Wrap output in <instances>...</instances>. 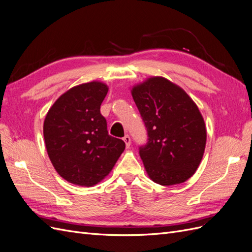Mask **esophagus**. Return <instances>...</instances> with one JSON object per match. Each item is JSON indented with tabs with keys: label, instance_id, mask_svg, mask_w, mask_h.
<instances>
[{
	"label": "esophagus",
	"instance_id": "esophagus-1",
	"mask_svg": "<svg viewBox=\"0 0 252 252\" xmlns=\"http://www.w3.org/2000/svg\"><path fill=\"white\" fill-rule=\"evenodd\" d=\"M123 140H124V142H125V144H126V147H127V148H128L129 146H130V144H131L130 136H129V135H125L124 138H123Z\"/></svg>",
	"mask_w": 252,
	"mask_h": 252
}]
</instances>
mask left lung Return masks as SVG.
<instances>
[{
    "label": "left lung",
    "mask_w": 252,
    "mask_h": 252,
    "mask_svg": "<svg viewBox=\"0 0 252 252\" xmlns=\"http://www.w3.org/2000/svg\"><path fill=\"white\" fill-rule=\"evenodd\" d=\"M148 142L140 157L148 177L163 186L184 183L199 167L206 146L205 122L196 104L177 84L151 77L131 89Z\"/></svg>",
    "instance_id": "8db88e82"
}]
</instances>
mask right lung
Listing matches in <instances>:
<instances>
[{"label":"right lung","instance_id":"obj_1","mask_svg":"<svg viewBox=\"0 0 252 252\" xmlns=\"http://www.w3.org/2000/svg\"><path fill=\"white\" fill-rule=\"evenodd\" d=\"M108 86L94 81L67 90L48 110L43 133L57 172L74 185L91 187L107 177L125 149L108 134L100 107Z\"/></svg>","mask_w":252,"mask_h":252}]
</instances>
